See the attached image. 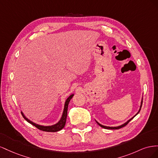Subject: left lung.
Segmentation results:
<instances>
[{
    "label": "left lung",
    "instance_id": "left-lung-1",
    "mask_svg": "<svg viewBox=\"0 0 158 158\" xmlns=\"http://www.w3.org/2000/svg\"><path fill=\"white\" fill-rule=\"evenodd\" d=\"M142 101H141V104H140V109H139V111H138V112L135 114V116H134L133 117H132L131 119H129L128 121H127L125 123H124V124H123V125H120V126H118V127H107V126H104V125H101V124L100 123H99L98 121H96V123H98V125H99L100 127H102V128H106V129H119V128H122V127H125V126H126L127 124L130 122L132 119L135 117L137 114H138V113L140 112V109H141V107H142Z\"/></svg>",
    "mask_w": 158,
    "mask_h": 158
}]
</instances>
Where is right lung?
I'll return each instance as SVG.
<instances>
[{
	"label": "right lung",
	"instance_id": "add662e5",
	"mask_svg": "<svg viewBox=\"0 0 158 158\" xmlns=\"http://www.w3.org/2000/svg\"><path fill=\"white\" fill-rule=\"evenodd\" d=\"M73 96H74V94H72V95H70V96L67 99H66V102L64 103V110H63V114H62V117L59 120V121L57 123L55 124V125H53L43 126V125H38V124L33 123V122L31 121L30 119H28L24 115V114L22 113V111L21 113H22L23 117L24 118L25 120H26L28 123L31 124L32 125L35 127L36 128H37L38 129H40V130H41V131H45V132H57V131H59L61 130V129H63L64 127V125L66 124V117H67L68 106H69V103L70 101V99L73 98Z\"/></svg>",
	"mask_w": 158,
	"mask_h": 158
}]
</instances>
